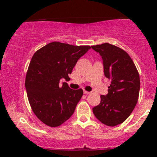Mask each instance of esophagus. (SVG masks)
<instances>
[{
	"instance_id": "34e87169",
	"label": "esophagus",
	"mask_w": 157,
	"mask_h": 157,
	"mask_svg": "<svg viewBox=\"0 0 157 157\" xmlns=\"http://www.w3.org/2000/svg\"><path fill=\"white\" fill-rule=\"evenodd\" d=\"M83 93H84V94H89L91 92H90V91H86V90H84Z\"/></svg>"
}]
</instances>
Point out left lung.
I'll return each mask as SVG.
<instances>
[{"label":"left lung","instance_id":"8db88e82","mask_svg":"<svg viewBox=\"0 0 157 157\" xmlns=\"http://www.w3.org/2000/svg\"><path fill=\"white\" fill-rule=\"evenodd\" d=\"M91 48L101 56L104 75L111 80L108 94L100 96V103L93 108V113L105 125L116 126L130 116L137 103L140 75L131 57L122 48L106 43Z\"/></svg>","mask_w":157,"mask_h":157}]
</instances>
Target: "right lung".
I'll return each mask as SVG.
<instances>
[{"mask_svg":"<svg viewBox=\"0 0 157 157\" xmlns=\"http://www.w3.org/2000/svg\"><path fill=\"white\" fill-rule=\"evenodd\" d=\"M91 48L90 46H72L50 43L34 54L27 71L25 87L30 105L40 121L57 127L68 120L83 94L82 89L68 87L77 60Z\"/></svg>","mask_w":157,"mask_h":157,"instance_id":"1","label":"right lung"}]
</instances>
